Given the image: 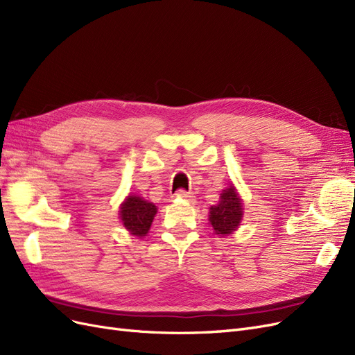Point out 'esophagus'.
Segmentation results:
<instances>
[{"label":"esophagus","mask_w":355,"mask_h":355,"mask_svg":"<svg viewBox=\"0 0 355 355\" xmlns=\"http://www.w3.org/2000/svg\"><path fill=\"white\" fill-rule=\"evenodd\" d=\"M176 197L188 200V201H191V202H194V196H192L191 192H187L185 189H179V191L176 192Z\"/></svg>","instance_id":"1"}]
</instances>
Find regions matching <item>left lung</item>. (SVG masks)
<instances>
[{
	"mask_svg": "<svg viewBox=\"0 0 355 355\" xmlns=\"http://www.w3.org/2000/svg\"><path fill=\"white\" fill-rule=\"evenodd\" d=\"M243 218V201L234 185L222 191L220 200L216 206L210 207L209 220L214 234L228 235L240 227Z\"/></svg>",
	"mask_w": 355,
	"mask_h": 355,
	"instance_id": "obj_1",
	"label": "left lung"
}]
</instances>
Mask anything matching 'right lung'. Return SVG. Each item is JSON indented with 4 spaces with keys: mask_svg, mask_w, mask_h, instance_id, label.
<instances>
[{
    "mask_svg": "<svg viewBox=\"0 0 355 355\" xmlns=\"http://www.w3.org/2000/svg\"><path fill=\"white\" fill-rule=\"evenodd\" d=\"M155 214V204L137 196H128L120 207V219L123 225L136 237H144L148 234Z\"/></svg>",
    "mask_w": 355,
    "mask_h": 355,
    "instance_id": "obj_1",
    "label": "right lung"
}]
</instances>
